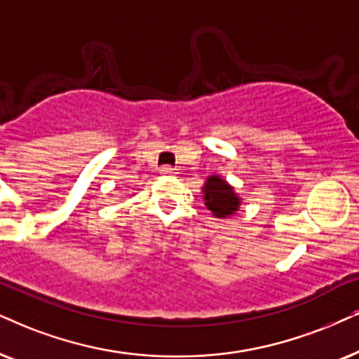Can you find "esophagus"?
Here are the masks:
<instances>
[{"mask_svg": "<svg viewBox=\"0 0 359 359\" xmlns=\"http://www.w3.org/2000/svg\"><path fill=\"white\" fill-rule=\"evenodd\" d=\"M161 172L164 175H174V169H172V167H162Z\"/></svg>", "mask_w": 359, "mask_h": 359, "instance_id": "obj_1", "label": "esophagus"}]
</instances>
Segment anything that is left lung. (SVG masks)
<instances>
[{"label":"left lung","mask_w":359,"mask_h":359,"mask_svg":"<svg viewBox=\"0 0 359 359\" xmlns=\"http://www.w3.org/2000/svg\"><path fill=\"white\" fill-rule=\"evenodd\" d=\"M205 207L217 219H229L240 210L243 198L222 175H208L202 187Z\"/></svg>","instance_id":"1"}]
</instances>
